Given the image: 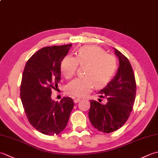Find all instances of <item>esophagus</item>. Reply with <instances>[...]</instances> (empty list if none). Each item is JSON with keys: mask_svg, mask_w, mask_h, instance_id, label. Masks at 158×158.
Segmentation results:
<instances>
[{"mask_svg": "<svg viewBox=\"0 0 158 158\" xmlns=\"http://www.w3.org/2000/svg\"><path fill=\"white\" fill-rule=\"evenodd\" d=\"M80 101H81V98H74V101H75V103H77Z\"/></svg>", "mask_w": 158, "mask_h": 158, "instance_id": "1", "label": "esophagus"}]
</instances>
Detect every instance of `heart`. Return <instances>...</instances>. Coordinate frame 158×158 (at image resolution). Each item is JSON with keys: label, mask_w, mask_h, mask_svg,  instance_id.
I'll use <instances>...</instances> for the list:
<instances>
[{"label": "heart", "mask_w": 158, "mask_h": 158, "mask_svg": "<svg viewBox=\"0 0 158 158\" xmlns=\"http://www.w3.org/2000/svg\"><path fill=\"white\" fill-rule=\"evenodd\" d=\"M85 65L83 77L77 78L66 86L67 94L81 97L90 92L94 85H106L117 69V61L113 55L106 53L96 46L80 48L76 57L66 56L61 63V71L65 78L70 79L75 75L78 65Z\"/></svg>", "instance_id": "b5f03b06"}]
</instances>
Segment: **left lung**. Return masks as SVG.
<instances>
[{"mask_svg": "<svg viewBox=\"0 0 158 158\" xmlns=\"http://www.w3.org/2000/svg\"><path fill=\"white\" fill-rule=\"evenodd\" d=\"M119 68L115 77L103 89L98 92L100 98H106L107 103L90 101L88 112L92 125L98 131L111 133L116 131L128 120L134 105L136 83L131 65L122 52L116 48Z\"/></svg>", "mask_w": 158, "mask_h": 158, "instance_id": "left-lung-1", "label": "left lung"}]
</instances>
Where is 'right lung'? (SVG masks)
<instances>
[{
    "label": "right lung",
    "instance_id": "1",
    "mask_svg": "<svg viewBox=\"0 0 158 158\" xmlns=\"http://www.w3.org/2000/svg\"><path fill=\"white\" fill-rule=\"evenodd\" d=\"M72 44L46 46L31 57L24 67L20 98L29 122L45 135L59 134L67 125L74 107L72 98L51 99L61 79V63Z\"/></svg>",
    "mask_w": 158,
    "mask_h": 158
}]
</instances>
